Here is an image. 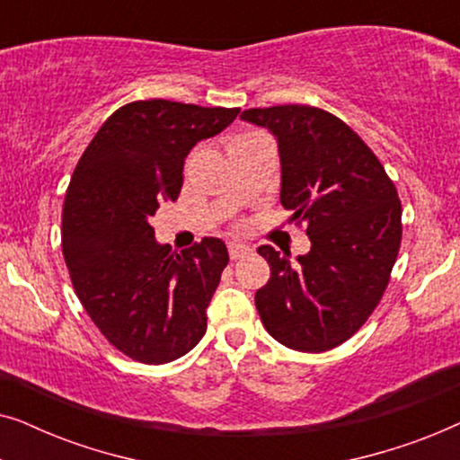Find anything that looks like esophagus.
<instances>
[{"instance_id":"34e87169","label":"esophagus","mask_w":460,"mask_h":460,"mask_svg":"<svg viewBox=\"0 0 460 460\" xmlns=\"http://www.w3.org/2000/svg\"><path fill=\"white\" fill-rule=\"evenodd\" d=\"M228 253H230V260H241L249 253V247L243 243H228Z\"/></svg>"}]
</instances>
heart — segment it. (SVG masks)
Here are the masks:
<instances>
[{"label":"heart","mask_w":460,"mask_h":460,"mask_svg":"<svg viewBox=\"0 0 460 460\" xmlns=\"http://www.w3.org/2000/svg\"><path fill=\"white\" fill-rule=\"evenodd\" d=\"M263 134L261 131H249V134H241V136H236L234 140L232 142H244V140H253V137H261Z\"/></svg>","instance_id":"1"}]
</instances>
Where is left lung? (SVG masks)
<instances>
[{
	"label": "left lung",
	"instance_id": "8db88e82",
	"mask_svg": "<svg viewBox=\"0 0 460 460\" xmlns=\"http://www.w3.org/2000/svg\"><path fill=\"white\" fill-rule=\"evenodd\" d=\"M241 117L279 140L280 203L312 241L297 263L270 244L257 249L272 272L255 293L257 312L287 348H337L362 329L392 279L402 243L398 190L368 144L329 111L285 104Z\"/></svg>",
	"mask_w": 460,
	"mask_h": 460
}]
</instances>
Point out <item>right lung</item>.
Masks as SVG:
<instances>
[{"mask_svg": "<svg viewBox=\"0 0 460 460\" xmlns=\"http://www.w3.org/2000/svg\"><path fill=\"white\" fill-rule=\"evenodd\" d=\"M241 109L136 100L102 123L62 203V255L77 297L106 341L131 360L165 364L203 339L228 249L203 238L173 253L150 217L180 197L192 146Z\"/></svg>", "mask_w": 460, "mask_h": 460, "instance_id": "add662e5", "label": "right lung"}]
</instances>
